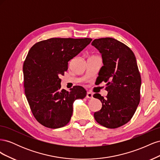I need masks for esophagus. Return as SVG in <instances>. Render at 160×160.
<instances>
[{
  "label": "esophagus",
  "mask_w": 160,
  "mask_h": 160,
  "mask_svg": "<svg viewBox=\"0 0 160 160\" xmlns=\"http://www.w3.org/2000/svg\"><path fill=\"white\" fill-rule=\"evenodd\" d=\"M86 97H87V98H88V99H92V98H93V93H91V92H88Z\"/></svg>",
  "instance_id": "34e87169"
}]
</instances>
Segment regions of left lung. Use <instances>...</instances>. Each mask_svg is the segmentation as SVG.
<instances>
[{"mask_svg": "<svg viewBox=\"0 0 160 160\" xmlns=\"http://www.w3.org/2000/svg\"><path fill=\"white\" fill-rule=\"evenodd\" d=\"M91 44L102 55L103 65L98 79L99 84L107 83L108 92L106 98L93 95L102 103L94 118L105 128H118L129 122L140 101L142 79L136 58L129 47L113 38H98Z\"/></svg>", "mask_w": 160, "mask_h": 160, "instance_id": "obj_1", "label": "left lung"}]
</instances>
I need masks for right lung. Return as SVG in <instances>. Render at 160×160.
Listing matches in <instances>:
<instances>
[{
	"instance_id": "add662e5",
	"label": "right lung",
	"mask_w": 160,
	"mask_h": 160,
	"mask_svg": "<svg viewBox=\"0 0 160 160\" xmlns=\"http://www.w3.org/2000/svg\"><path fill=\"white\" fill-rule=\"evenodd\" d=\"M92 41L90 38H51L35 43L23 63L24 88L34 117L43 126L63 127L69 122L72 103L83 99L87 91L74 86L61 89L59 77L68 69V62Z\"/></svg>"
}]
</instances>
